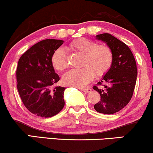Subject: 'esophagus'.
I'll return each instance as SVG.
<instances>
[{
  "instance_id": "1",
  "label": "esophagus",
  "mask_w": 153,
  "mask_h": 153,
  "mask_svg": "<svg viewBox=\"0 0 153 153\" xmlns=\"http://www.w3.org/2000/svg\"><path fill=\"white\" fill-rule=\"evenodd\" d=\"M80 91H82L84 93H89V92L91 91V89L90 88H80Z\"/></svg>"
}]
</instances>
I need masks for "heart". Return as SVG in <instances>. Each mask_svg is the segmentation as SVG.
<instances>
[{"label":"heart","mask_w":153,"mask_h":153,"mask_svg":"<svg viewBox=\"0 0 153 153\" xmlns=\"http://www.w3.org/2000/svg\"><path fill=\"white\" fill-rule=\"evenodd\" d=\"M70 49L82 55L80 69H73L62 77L64 84L74 87H83L93 80L94 76L102 77L110 71L113 63V53L109 46L98 45L87 38H79L71 42ZM51 63L58 71H63L68 67L67 53L59 48L53 53Z\"/></svg>","instance_id":"obj_1"}]
</instances>
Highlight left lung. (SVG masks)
<instances>
[{
	"label": "left lung",
	"instance_id": "obj_1",
	"mask_svg": "<svg viewBox=\"0 0 153 153\" xmlns=\"http://www.w3.org/2000/svg\"><path fill=\"white\" fill-rule=\"evenodd\" d=\"M113 53L111 68L93 88L100 95V100L94 105L100 113L113 114L125 108L131 100L136 83L137 71L132 51L126 44L109 33L97 35Z\"/></svg>",
	"mask_w": 153,
	"mask_h": 153
}]
</instances>
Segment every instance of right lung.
<instances>
[{
  "instance_id": "obj_1",
  "label": "right lung",
  "mask_w": 153,
  "mask_h": 153,
  "mask_svg": "<svg viewBox=\"0 0 153 153\" xmlns=\"http://www.w3.org/2000/svg\"><path fill=\"white\" fill-rule=\"evenodd\" d=\"M63 43L61 40H41L24 53L18 60V93L25 108L38 116L53 117L65 105V88L54 86L60 78L51 63L53 53Z\"/></svg>"
}]
</instances>
